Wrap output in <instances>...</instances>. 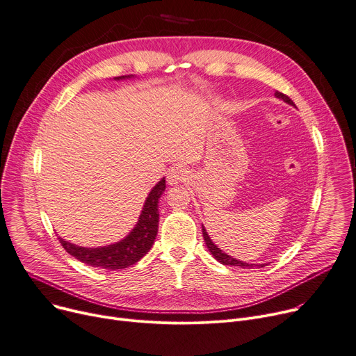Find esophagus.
Masks as SVG:
<instances>
[{
  "label": "esophagus",
  "mask_w": 356,
  "mask_h": 356,
  "mask_svg": "<svg viewBox=\"0 0 356 356\" xmlns=\"http://www.w3.org/2000/svg\"><path fill=\"white\" fill-rule=\"evenodd\" d=\"M187 176H188V172L184 168H181V165H175V168H172L168 173V183L172 186L179 184L183 180H186Z\"/></svg>",
  "instance_id": "34e87169"
}]
</instances>
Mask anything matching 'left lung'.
<instances>
[{"label": "left lung", "instance_id": "8db88e82", "mask_svg": "<svg viewBox=\"0 0 356 356\" xmlns=\"http://www.w3.org/2000/svg\"><path fill=\"white\" fill-rule=\"evenodd\" d=\"M275 97L279 99V100H283L285 103H288L289 106H295L293 102L288 96H285V94H283V92L275 91ZM202 232H203V238H204V242H206V246H207L209 252L213 254V257H215L219 264L229 265V266H239V268H243V269H253V268H264L265 266V265H252V264L249 265L246 262H242V260H239V259H236L233 256H229L227 253H225L222 249H219L215 243H213V241L209 238V234H207V232H206L203 225H202Z\"/></svg>", "mask_w": 356, "mask_h": 356}]
</instances>
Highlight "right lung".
Returning a JSON list of instances; mask_svg holds the SVG:
<instances>
[{
    "instance_id": "obj_1",
    "label": "right lung",
    "mask_w": 356,
    "mask_h": 356,
    "mask_svg": "<svg viewBox=\"0 0 356 356\" xmlns=\"http://www.w3.org/2000/svg\"><path fill=\"white\" fill-rule=\"evenodd\" d=\"M133 77L134 76H122L114 77V80L122 81ZM164 191L165 180L163 177L150 191L145 200L143 209L140 211L136 226L124 239L106 246L84 248L71 243L58 236L60 243L71 256H74L80 262L92 268L117 270L133 266L152 249L154 243L159 230V199Z\"/></svg>"
}]
</instances>
